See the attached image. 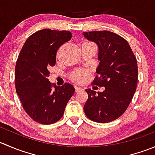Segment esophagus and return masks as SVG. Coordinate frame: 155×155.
I'll list each match as a JSON object with an SVG mask.
<instances>
[{
  "mask_svg": "<svg viewBox=\"0 0 155 155\" xmlns=\"http://www.w3.org/2000/svg\"><path fill=\"white\" fill-rule=\"evenodd\" d=\"M83 91V88H82V87H75V91L77 93V92H79V91Z\"/></svg>",
  "mask_w": 155,
  "mask_h": 155,
  "instance_id": "1",
  "label": "esophagus"
}]
</instances>
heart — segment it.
<instances>
[{"label": "heart", "instance_id": "b5f03b06", "mask_svg": "<svg viewBox=\"0 0 155 155\" xmlns=\"http://www.w3.org/2000/svg\"><path fill=\"white\" fill-rule=\"evenodd\" d=\"M89 74V72L87 70H81V69H76L73 70L70 75V79L73 82L78 84H82L86 80L87 76Z\"/></svg>", "mask_w": 155, "mask_h": 155}]
</instances>
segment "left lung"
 Here are the masks:
<instances>
[{
    "label": "left lung",
    "mask_w": 155,
    "mask_h": 155,
    "mask_svg": "<svg viewBox=\"0 0 155 155\" xmlns=\"http://www.w3.org/2000/svg\"><path fill=\"white\" fill-rule=\"evenodd\" d=\"M83 35L99 48L100 64L93 84L105 87L97 94L85 90L88 97L84 111L91 121L110 122L123 115L132 101L138 81L137 58L127 41L115 33L97 31Z\"/></svg>",
    "instance_id": "8db88e82"
}]
</instances>
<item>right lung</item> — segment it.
I'll use <instances>...</instances> for the list:
<instances>
[{
	"label": "right lung",
	"instance_id": "add662e5",
	"mask_svg": "<svg viewBox=\"0 0 155 155\" xmlns=\"http://www.w3.org/2000/svg\"><path fill=\"white\" fill-rule=\"evenodd\" d=\"M71 37L68 31L40 30L30 36L18 54L15 70L16 93L26 113L40 124L59 121L75 91L70 84L56 86L47 78L48 69L55 65L58 49Z\"/></svg>",
	"mask_w": 155,
	"mask_h": 155
}]
</instances>
